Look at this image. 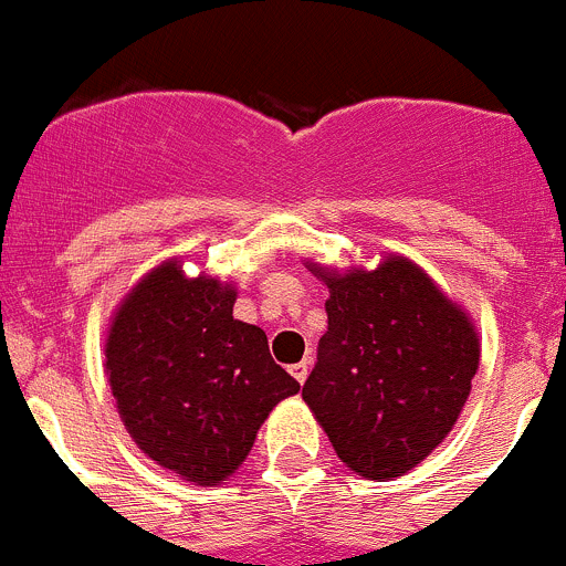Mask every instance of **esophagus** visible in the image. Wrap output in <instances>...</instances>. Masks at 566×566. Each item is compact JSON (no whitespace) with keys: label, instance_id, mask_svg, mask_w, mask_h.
<instances>
[{"label":"esophagus","instance_id":"1","mask_svg":"<svg viewBox=\"0 0 566 566\" xmlns=\"http://www.w3.org/2000/svg\"><path fill=\"white\" fill-rule=\"evenodd\" d=\"M290 375H293V378L298 380V384H304V380L310 378V361L293 364V367H290Z\"/></svg>","mask_w":566,"mask_h":566}]
</instances>
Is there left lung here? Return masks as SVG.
<instances>
[{
    "label": "left lung",
    "instance_id": "left-lung-1",
    "mask_svg": "<svg viewBox=\"0 0 566 566\" xmlns=\"http://www.w3.org/2000/svg\"><path fill=\"white\" fill-rule=\"evenodd\" d=\"M315 271L331 293L328 331L304 402L350 471L402 476L458 421L479 367L476 331L405 256L378 271Z\"/></svg>",
    "mask_w": 566,
    "mask_h": 566
}]
</instances>
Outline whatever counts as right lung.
<instances>
[{
    "label": "right lung",
    "mask_w": 566,
    "mask_h": 566,
    "mask_svg": "<svg viewBox=\"0 0 566 566\" xmlns=\"http://www.w3.org/2000/svg\"><path fill=\"white\" fill-rule=\"evenodd\" d=\"M232 306L230 284L164 262L130 290L106 339L108 384L136 447L197 484L235 473L268 413L301 389L265 331Z\"/></svg>",
    "instance_id": "add662e5"
}]
</instances>
